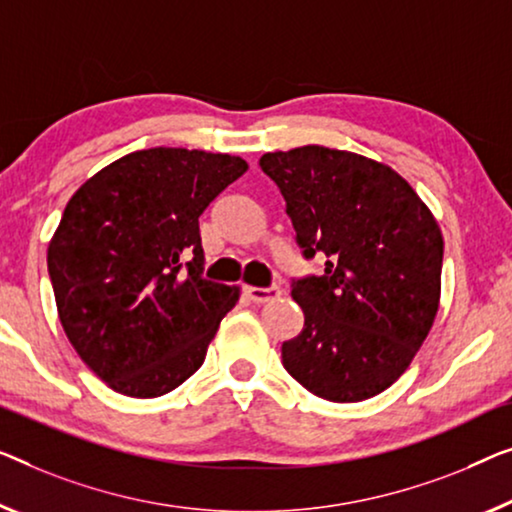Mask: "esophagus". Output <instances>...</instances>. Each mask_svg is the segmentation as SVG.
Returning a JSON list of instances; mask_svg holds the SVG:
<instances>
[{
    "mask_svg": "<svg viewBox=\"0 0 512 512\" xmlns=\"http://www.w3.org/2000/svg\"><path fill=\"white\" fill-rule=\"evenodd\" d=\"M246 294L250 296V301L266 303V301L278 299V296L282 294V289L278 285H271V287H246Z\"/></svg>",
    "mask_w": 512,
    "mask_h": 512,
    "instance_id": "1",
    "label": "esophagus"
}]
</instances>
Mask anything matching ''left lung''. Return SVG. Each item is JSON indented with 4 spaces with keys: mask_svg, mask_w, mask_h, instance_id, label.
<instances>
[{
    "mask_svg": "<svg viewBox=\"0 0 512 512\" xmlns=\"http://www.w3.org/2000/svg\"><path fill=\"white\" fill-rule=\"evenodd\" d=\"M276 181L305 259L319 276L292 282L303 331L282 365L331 402L386 391L414 361L439 310L444 239L398 172L377 160L308 144L259 158Z\"/></svg>",
    "mask_w": 512,
    "mask_h": 512,
    "instance_id": "1",
    "label": "left lung"
}]
</instances>
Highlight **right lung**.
<instances>
[{"label":"right lung","instance_id":"1","mask_svg":"<svg viewBox=\"0 0 512 512\" xmlns=\"http://www.w3.org/2000/svg\"><path fill=\"white\" fill-rule=\"evenodd\" d=\"M248 170L200 149L133 151L68 200L48 248L61 326L128 398H158L204 363L239 287L202 276L200 216Z\"/></svg>","mask_w":512,"mask_h":512}]
</instances>
